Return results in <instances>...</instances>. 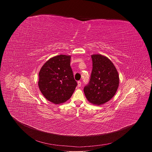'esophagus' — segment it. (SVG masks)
Masks as SVG:
<instances>
[{"label": "esophagus", "instance_id": "34e87169", "mask_svg": "<svg viewBox=\"0 0 152 152\" xmlns=\"http://www.w3.org/2000/svg\"><path fill=\"white\" fill-rule=\"evenodd\" d=\"M81 85H82L81 82H80V81H78V82H77V86H78V87H80Z\"/></svg>", "mask_w": 152, "mask_h": 152}]
</instances>
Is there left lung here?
<instances>
[{
	"label": "left lung",
	"instance_id": "obj_1",
	"mask_svg": "<svg viewBox=\"0 0 152 152\" xmlns=\"http://www.w3.org/2000/svg\"><path fill=\"white\" fill-rule=\"evenodd\" d=\"M93 69L91 77L83 91L91 103L100 105L110 100L119 85L118 72L112 61L102 55H92Z\"/></svg>",
	"mask_w": 152,
	"mask_h": 152
}]
</instances>
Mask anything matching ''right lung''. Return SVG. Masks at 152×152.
Segmentation results:
<instances>
[{
    "label": "right lung",
    "mask_w": 152,
    "mask_h": 152,
    "mask_svg": "<svg viewBox=\"0 0 152 152\" xmlns=\"http://www.w3.org/2000/svg\"><path fill=\"white\" fill-rule=\"evenodd\" d=\"M71 56L59 55L49 59L39 72L38 86L49 101L60 104L72 96L77 82L70 67Z\"/></svg>",
    "instance_id": "add662e5"
}]
</instances>
